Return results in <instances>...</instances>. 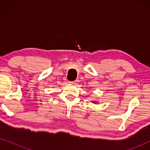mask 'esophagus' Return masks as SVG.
Instances as JSON below:
<instances>
[{
    "label": "esophagus",
    "mask_w": 150,
    "mask_h": 150,
    "mask_svg": "<svg viewBox=\"0 0 150 150\" xmlns=\"http://www.w3.org/2000/svg\"><path fill=\"white\" fill-rule=\"evenodd\" d=\"M70 83L73 84V85H77V84H79V81H78V80H76V81H75L70 82Z\"/></svg>",
    "instance_id": "34e87169"
}]
</instances>
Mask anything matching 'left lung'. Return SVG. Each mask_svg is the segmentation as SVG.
<instances>
[{"label": "left lung", "mask_w": 150, "mask_h": 150, "mask_svg": "<svg viewBox=\"0 0 150 150\" xmlns=\"http://www.w3.org/2000/svg\"><path fill=\"white\" fill-rule=\"evenodd\" d=\"M93 103H96V102H95V101H93Z\"/></svg>", "instance_id": "8db88e82"}]
</instances>
